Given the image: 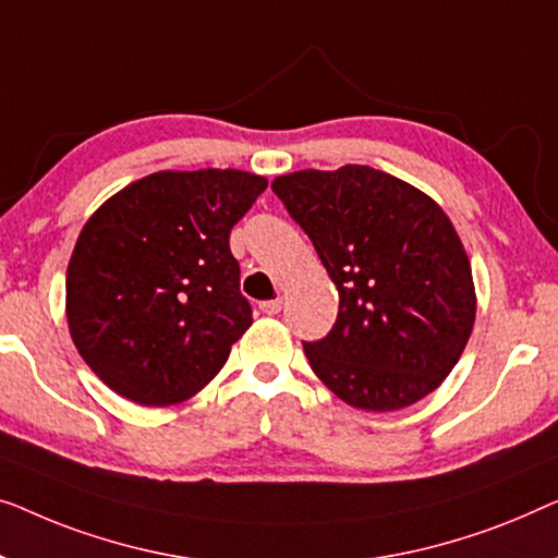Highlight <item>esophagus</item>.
I'll use <instances>...</instances> for the list:
<instances>
[{
    "label": "esophagus",
    "instance_id": "esophagus-1",
    "mask_svg": "<svg viewBox=\"0 0 558 558\" xmlns=\"http://www.w3.org/2000/svg\"><path fill=\"white\" fill-rule=\"evenodd\" d=\"M280 308H282L280 298H276V301H263L260 303V311L265 313V316H276V313H280Z\"/></svg>",
    "mask_w": 558,
    "mask_h": 558
}]
</instances>
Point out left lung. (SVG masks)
I'll list each match as a JSON object with an SVG mask.
<instances>
[{
    "label": "left lung",
    "instance_id": "1",
    "mask_svg": "<svg viewBox=\"0 0 558 558\" xmlns=\"http://www.w3.org/2000/svg\"><path fill=\"white\" fill-rule=\"evenodd\" d=\"M272 192L339 288L331 333L303 343L318 379L366 412L435 391L475 324L473 270L450 217L417 186L361 163L282 174Z\"/></svg>",
    "mask_w": 558,
    "mask_h": 558
}]
</instances>
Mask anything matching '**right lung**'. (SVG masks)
<instances>
[{
    "instance_id": "obj_1",
    "label": "right lung",
    "mask_w": 558,
    "mask_h": 558,
    "mask_svg": "<svg viewBox=\"0 0 558 558\" xmlns=\"http://www.w3.org/2000/svg\"><path fill=\"white\" fill-rule=\"evenodd\" d=\"M265 186L240 169L156 171L93 211L65 313L77 354L116 395L179 404L225 366L253 324L230 232Z\"/></svg>"
}]
</instances>
